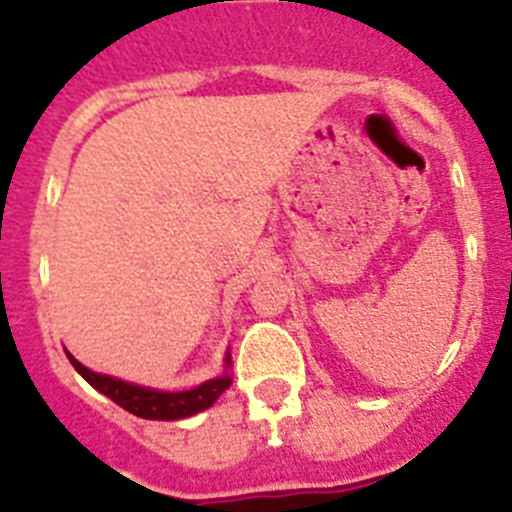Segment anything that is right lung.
Wrapping results in <instances>:
<instances>
[{
	"instance_id": "right-lung-1",
	"label": "right lung",
	"mask_w": 512,
	"mask_h": 512,
	"mask_svg": "<svg viewBox=\"0 0 512 512\" xmlns=\"http://www.w3.org/2000/svg\"><path fill=\"white\" fill-rule=\"evenodd\" d=\"M71 365L76 372L89 382L91 388L112 398L114 403L122 405L124 411L135 413V416L147 418V421H178V418H188L193 413H201L216 403V398L232 385L229 372L214 377V380L201 382L199 388L183 390V393H168V390H155V388H142V385H132V382L117 380V377L101 375V372L89 370L66 352ZM227 367H232V357L227 354Z\"/></svg>"
}]
</instances>
